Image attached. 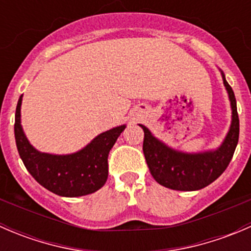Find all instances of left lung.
Instances as JSON below:
<instances>
[{"mask_svg":"<svg viewBox=\"0 0 251 251\" xmlns=\"http://www.w3.org/2000/svg\"><path fill=\"white\" fill-rule=\"evenodd\" d=\"M222 77L231 100L232 125L217 151L201 154L176 151L153 137L146 126L140 125L144 131L143 153L147 165L151 176L161 186L175 191H198L219 178L231 163L239 138V118L233 90L224 74Z\"/></svg>","mask_w":251,"mask_h":251,"instance_id":"1","label":"left lung"}]
</instances>
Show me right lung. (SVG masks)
<instances>
[{
	"mask_svg": "<svg viewBox=\"0 0 251 251\" xmlns=\"http://www.w3.org/2000/svg\"><path fill=\"white\" fill-rule=\"evenodd\" d=\"M18 100L14 136L20 158L30 175L52 193L62 197H81L95 193L108 178V155L126 126L100 133L82 151L70 155H50L37 151L23 132Z\"/></svg>",
	"mask_w": 251,
	"mask_h": 251,
	"instance_id": "1",
	"label": "right lung"
}]
</instances>
